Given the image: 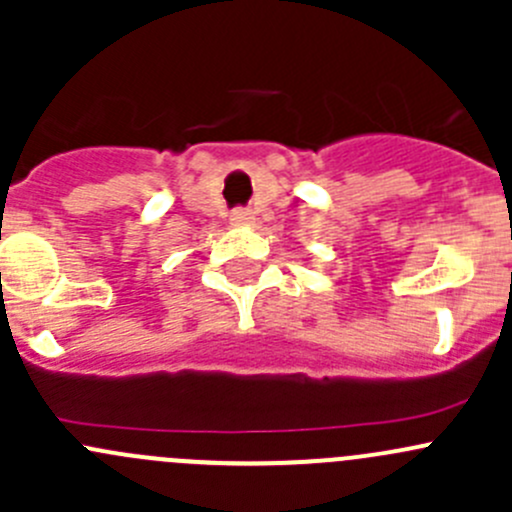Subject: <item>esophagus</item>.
Wrapping results in <instances>:
<instances>
[{
    "instance_id": "1",
    "label": "esophagus",
    "mask_w": 512,
    "mask_h": 512,
    "mask_svg": "<svg viewBox=\"0 0 512 512\" xmlns=\"http://www.w3.org/2000/svg\"><path fill=\"white\" fill-rule=\"evenodd\" d=\"M252 220H255V215H252L247 208H237V210H232V213H230V223L237 225V227L250 225Z\"/></svg>"
}]
</instances>
